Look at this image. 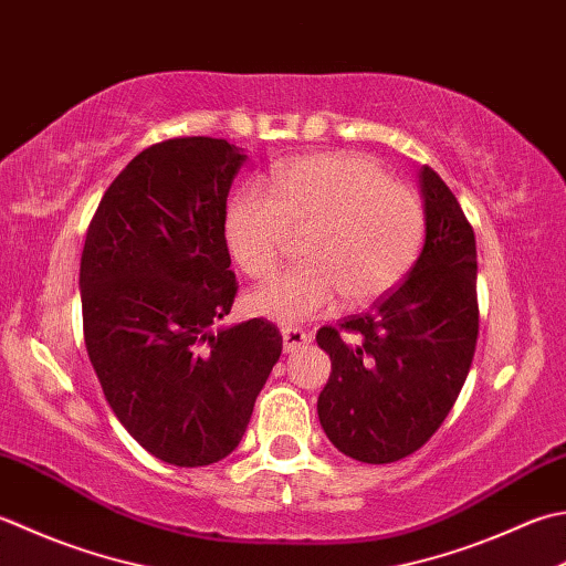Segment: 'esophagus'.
Instances as JSON below:
<instances>
[{"mask_svg":"<svg viewBox=\"0 0 566 566\" xmlns=\"http://www.w3.org/2000/svg\"><path fill=\"white\" fill-rule=\"evenodd\" d=\"M312 343V336L306 334V331L302 328H284L282 331V346H284V353H294L296 348H304Z\"/></svg>","mask_w":566,"mask_h":566,"instance_id":"1","label":"esophagus"}]
</instances>
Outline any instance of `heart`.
Listing matches in <instances>:
<instances>
[{
  "label": "heart",
  "mask_w": 566,
  "mask_h": 566,
  "mask_svg": "<svg viewBox=\"0 0 566 566\" xmlns=\"http://www.w3.org/2000/svg\"><path fill=\"white\" fill-rule=\"evenodd\" d=\"M228 250L250 276H270L294 235L308 264L250 294V308L292 326L336 308L365 306L412 270L424 240V206L363 154H308L274 166L270 191L240 186L223 216Z\"/></svg>",
  "instance_id": "obj_1"
}]
</instances>
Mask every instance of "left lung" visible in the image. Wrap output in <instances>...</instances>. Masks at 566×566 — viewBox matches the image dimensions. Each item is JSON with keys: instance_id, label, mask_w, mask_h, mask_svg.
I'll use <instances>...</instances> for the list:
<instances>
[{"instance_id": "1", "label": "left lung", "mask_w": 566, "mask_h": 566, "mask_svg": "<svg viewBox=\"0 0 566 566\" xmlns=\"http://www.w3.org/2000/svg\"><path fill=\"white\" fill-rule=\"evenodd\" d=\"M424 248L407 280L368 314L316 343L331 375L318 422L340 453L363 463L400 461L441 427L461 392L479 338L475 238L467 216L429 166L419 169Z\"/></svg>"}]
</instances>
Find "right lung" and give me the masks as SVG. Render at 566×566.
Wrapping results in <instances>:
<instances>
[{"label": "right lung", "instance_id": "obj_1", "mask_svg": "<svg viewBox=\"0 0 566 566\" xmlns=\"http://www.w3.org/2000/svg\"><path fill=\"white\" fill-rule=\"evenodd\" d=\"M245 161L226 139L154 144L109 184L87 228V356L122 427L174 467L235 451L282 353L270 321L216 326L238 294L223 216Z\"/></svg>", "mask_w": 566, "mask_h": 566}]
</instances>
